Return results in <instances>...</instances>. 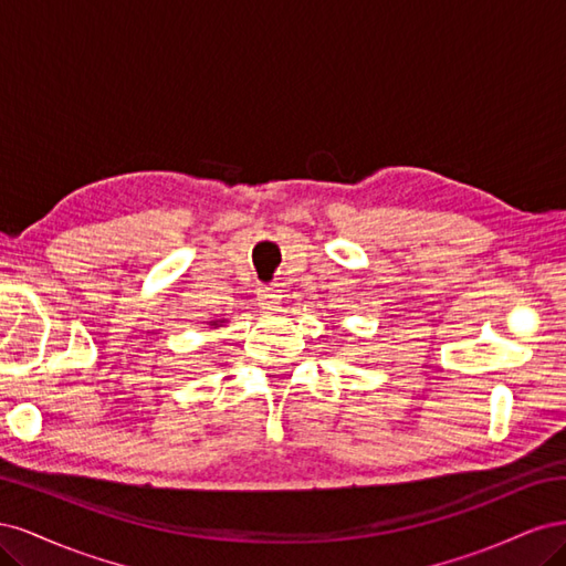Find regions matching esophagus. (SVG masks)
Instances as JSON below:
<instances>
[{
    "label": "esophagus",
    "mask_w": 566,
    "mask_h": 566,
    "mask_svg": "<svg viewBox=\"0 0 566 566\" xmlns=\"http://www.w3.org/2000/svg\"><path fill=\"white\" fill-rule=\"evenodd\" d=\"M256 300L264 310H279V304L283 302V290L279 285H262L256 290Z\"/></svg>",
    "instance_id": "34e87169"
}]
</instances>
